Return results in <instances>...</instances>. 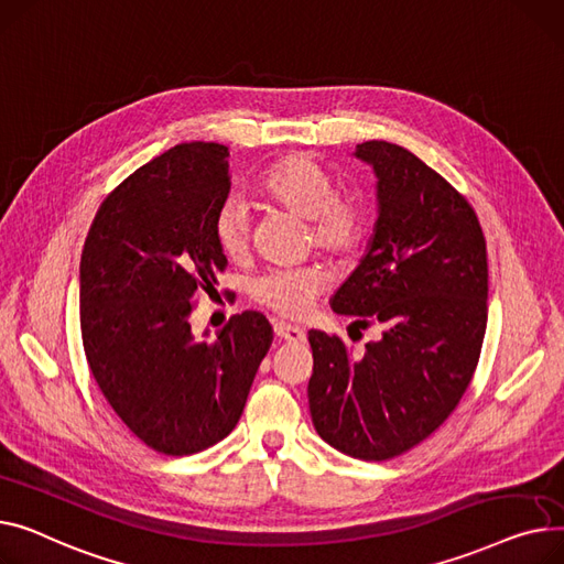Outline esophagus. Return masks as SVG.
I'll use <instances>...</instances> for the list:
<instances>
[{
	"instance_id": "34e87169",
	"label": "esophagus",
	"mask_w": 564,
	"mask_h": 564,
	"mask_svg": "<svg viewBox=\"0 0 564 564\" xmlns=\"http://www.w3.org/2000/svg\"><path fill=\"white\" fill-rule=\"evenodd\" d=\"M275 337H278V339H284V341H289V344H305V341H307L305 329L295 327V325H289V323H284V321L275 323Z\"/></svg>"
}]
</instances>
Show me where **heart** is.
Listing matches in <instances>:
<instances>
[{"label":"heart","instance_id":"b5f03b06","mask_svg":"<svg viewBox=\"0 0 564 564\" xmlns=\"http://www.w3.org/2000/svg\"><path fill=\"white\" fill-rule=\"evenodd\" d=\"M259 191L286 212L307 218L312 241L318 250L346 257L364 235V212L357 200L339 195L337 186L318 161L307 154L280 159L263 173ZM252 216L239 195H229L214 216V239L229 259H241L250 250ZM325 273L318 267L275 269L252 282L254 301L286 318H303L321 291Z\"/></svg>","mask_w":564,"mask_h":564}]
</instances>
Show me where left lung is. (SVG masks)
Listing matches in <instances>:
<instances>
[{
    "mask_svg": "<svg viewBox=\"0 0 564 564\" xmlns=\"http://www.w3.org/2000/svg\"><path fill=\"white\" fill-rule=\"evenodd\" d=\"M352 154L376 173L378 218L329 305L380 337L357 355L310 329L307 395L329 446L380 462L433 435L465 395L487 327V248L465 195L410 150L367 141Z\"/></svg>",
    "mask_w": 564,
    "mask_h": 564,
    "instance_id": "obj_1",
    "label": "left lung"
}]
</instances>
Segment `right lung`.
<instances>
[{"label":"right lung","instance_id":"right-lung-1","mask_svg":"<svg viewBox=\"0 0 564 564\" xmlns=\"http://www.w3.org/2000/svg\"><path fill=\"white\" fill-rule=\"evenodd\" d=\"M227 148L193 141L129 175L97 209L79 263V318L90 373L120 421L163 455L225 440L273 344L259 312L209 339L188 316L227 259L214 216L229 195Z\"/></svg>","mask_w":564,"mask_h":564}]
</instances>
